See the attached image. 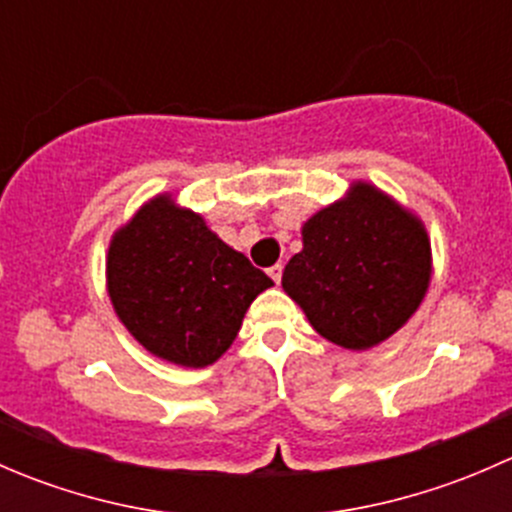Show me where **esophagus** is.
Instances as JSON below:
<instances>
[{
    "label": "esophagus",
    "mask_w": 512,
    "mask_h": 512,
    "mask_svg": "<svg viewBox=\"0 0 512 512\" xmlns=\"http://www.w3.org/2000/svg\"><path fill=\"white\" fill-rule=\"evenodd\" d=\"M282 270H285V267H282V265H272L270 270H267V275H270L272 280H275L277 285H280V280H282Z\"/></svg>",
    "instance_id": "esophagus-1"
}]
</instances>
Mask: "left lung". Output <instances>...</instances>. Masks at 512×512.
I'll list each match as a JSON object with an SVG mask.
<instances>
[{
    "label": "left lung",
    "mask_w": 512,
    "mask_h": 512,
    "mask_svg": "<svg viewBox=\"0 0 512 512\" xmlns=\"http://www.w3.org/2000/svg\"><path fill=\"white\" fill-rule=\"evenodd\" d=\"M282 287L312 327L347 349L384 342L416 312L431 280V245L411 213L371 185L319 210Z\"/></svg>",
    "instance_id": "left-lung-1"
}]
</instances>
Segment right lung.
Returning <instances> with one entry per match:
<instances>
[{
    "label": "right lung",
    "instance_id": "1",
    "mask_svg": "<svg viewBox=\"0 0 512 512\" xmlns=\"http://www.w3.org/2000/svg\"><path fill=\"white\" fill-rule=\"evenodd\" d=\"M106 275L128 332L160 359L193 369L225 354L252 299L275 285L165 195L116 232Z\"/></svg>",
    "mask_w": 512,
    "mask_h": 512
}]
</instances>
